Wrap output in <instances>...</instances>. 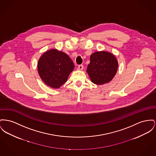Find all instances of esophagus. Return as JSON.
I'll use <instances>...</instances> for the list:
<instances>
[{"label": "esophagus", "mask_w": 156, "mask_h": 156, "mask_svg": "<svg viewBox=\"0 0 156 156\" xmlns=\"http://www.w3.org/2000/svg\"><path fill=\"white\" fill-rule=\"evenodd\" d=\"M83 65H78V70H83Z\"/></svg>", "instance_id": "esophagus-1"}]
</instances>
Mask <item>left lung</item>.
Masks as SVG:
<instances>
[{
  "label": "left lung",
  "mask_w": 156,
  "mask_h": 156,
  "mask_svg": "<svg viewBox=\"0 0 156 156\" xmlns=\"http://www.w3.org/2000/svg\"><path fill=\"white\" fill-rule=\"evenodd\" d=\"M118 68V62L112 54L97 52L90 56L87 71L92 82L97 85L108 83L114 78Z\"/></svg>",
  "instance_id": "obj_1"
}]
</instances>
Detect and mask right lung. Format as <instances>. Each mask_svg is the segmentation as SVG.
<instances>
[{"label":"right lung","instance_id":"add662e5","mask_svg":"<svg viewBox=\"0 0 156 156\" xmlns=\"http://www.w3.org/2000/svg\"><path fill=\"white\" fill-rule=\"evenodd\" d=\"M74 68L69 56L56 49H51L40 58L37 69L42 81L47 85L58 88L66 82Z\"/></svg>","mask_w":156,"mask_h":156}]
</instances>
